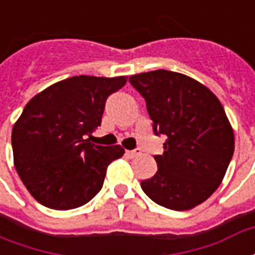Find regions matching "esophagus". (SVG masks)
Wrapping results in <instances>:
<instances>
[{
	"label": "esophagus",
	"mask_w": 255,
	"mask_h": 255,
	"mask_svg": "<svg viewBox=\"0 0 255 255\" xmlns=\"http://www.w3.org/2000/svg\"><path fill=\"white\" fill-rule=\"evenodd\" d=\"M139 154H140V150L139 149L129 150V151H127V155L129 157V158H135V157H138Z\"/></svg>",
	"instance_id": "esophagus-1"
}]
</instances>
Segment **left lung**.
Returning <instances> with one entry per match:
<instances>
[{"mask_svg": "<svg viewBox=\"0 0 255 255\" xmlns=\"http://www.w3.org/2000/svg\"><path fill=\"white\" fill-rule=\"evenodd\" d=\"M129 83L146 101L155 135H165L158 169L142 180L144 194L164 208L188 210L223 182L234 155V131L219 98L195 79L157 69Z\"/></svg>", "mask_w": 255, "mask_h": 255, "instance_id": "obj_1", "label": "left lung"}]
</instances>
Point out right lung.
<instances>
[{
  "label": "right lung",
  "mask_w": 255,
  "mask_h": 255,
  "mask_svg": "<svg viewBox=\"0 0 255 255\" xmlns=\"http://www.w3.org/2000/svg\"><path fill=\"white\" fill-rule=\"evenodd\" d=\"M127 76H73L36 94L12 129L14 168L36 201L56 210L82 206L100 192L122 146L90 142L108 97Z\"/></svg>",
  "instance_id": "right-lung-1"
}]
</instances>
